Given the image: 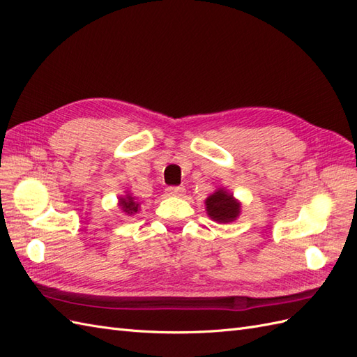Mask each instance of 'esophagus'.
<instances>
[{
    "label": "esophagus",
    "instance_id": "esophagus-1",
    "mask_svg": "<svg viewBox=\"0 0 357 357\" xmlns=\"http://www.w3.org/2000/svg\"><path fill=\"white\" fill-rule=\"evenodd\" d=\"M167 196H176V197H181L185 195V188L184 187H169L166 190Z\"/></svg>",
    "mask_w": 357,
    "mask_h": 357
}]
</instances>
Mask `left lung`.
Here are the masks:
<instances>
[{"label": "left lung", "mask_w": 357, "mask_h": 357, "mask_svg": "<svg viewBox=\"0 0 357 357\" xmlns=\"http://www.w3.org/2000/svg\"><path fill=\"white\" fill-rule=\"evenodd\" d=\"M208 217L217 223H232L241 214V202L235 199L229 190L217 188L205 199Z\"/></svg>", "instance_id": "left-lung-1"}]
</instances>
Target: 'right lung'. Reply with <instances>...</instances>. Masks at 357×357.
<instances>
[{
	"mask_svg": "<svg viewBox=\"0 0 357 357\" xmlns=\"http://www.w3.org/2000/svg\"><path fill=\"white\" fill-rule=\"evenodd\" d=\"M117 199V206L125 215L131 217L135 215L137 213H140V202L135 199V196H132V193H130V191H125V195L119 196Z\"/></svg>",
	"mask_w": 357,
	"mask_h": 357,
	"instance_id": "1",
	"label": "right lung"
}]
</instances>
